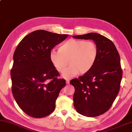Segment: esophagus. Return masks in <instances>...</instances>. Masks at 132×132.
<instances>
[{
  "mask_svg": "<svg viewBox=\"0 0 132 132\" xmlns=\"http://www.w3.org/2000/svg\"><path fill=\"white\" fill-rule=\"evenodd\" d=\"M66 83H67V84H68L69 83H70V79H66Z\"/></svg>",
  "mask_w": 132,
  "mask_h": 132,
  "instance_id": "1",
  "label": "esophagus"
}]
</instances>
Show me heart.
<instances>
[{"label": "heart", "mask_w": 132, "mask_h": 132, "mask_svg": "<svg viewBox=\"0 0 132 132\" xmlns=\"http://www.w3.org/2000/svg\"><path fill=\"white\" fill-rule=\"evenodd\" d=\"M98 47L92 41L72 39L60 46L59 52L51 51L50 60L60 73L65 70L62 77L72 78L79 73L84 75L93 68L98 56Z\"/></svg>", "instance_id": "obj_1"}]
</instances>
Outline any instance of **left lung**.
<instances>
[{
  "mask_svg": "<svg viewBox=\"0 0 132 132\" xmlns=\"http://www.w3.org/2000/svg\"><path fill=\"white\" fill-rule=\"evenodd\" d=\"M73 38L92 39L98 47L97 59L91 71L70 82L75 87L77 111L86 117H97L110 109L119 92L122 70L119 53L111 40L97 33Z\"/></svg>",
  "mask_w": 132,
  "mask_h": 132,
  "instance_id": "8db88e82",
  "label": "left lung"
}]
</instances>
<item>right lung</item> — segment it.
Listing matches in <instances>:
<instances>
[{
    "instance_id": "obj_1",
    "label": "right lung",
    "mask_w": 132,
    "mask_h": 132,
    "mask_svg": "<svg viewBox=\"0 0 132 132\" xmlns=\"http://www.w3.org/2000/svg\"><path fill=\"white\" fill-rule=\"evenodd\" d=\"M68 36L38 30L25 36L15 48L11 90L18 106L30 117L43 118L54 111L55 100L66 83L59 78L49 55Z\"/></svg>"
}]
</instances>
